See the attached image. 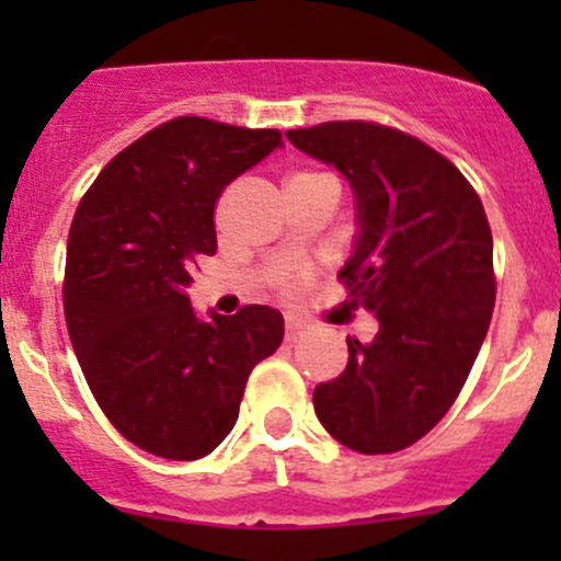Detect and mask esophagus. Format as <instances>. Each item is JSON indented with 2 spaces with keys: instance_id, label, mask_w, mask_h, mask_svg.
I'll return each mask as SVG.
<instances>
[{
  "instance_id": "34e87169",
  "label": "esophagus",
  "mask_w": 561,
  "mask_h": 561,
  "mask_svg": "<svg viewBox=\"0 0 561 561\" xmlns=\"http://www.w3.org/2000/svg\"><path fill=\"white\" fill-rule=\"evenodd\" d=\"M300 334H304V320H297V317H286V340L295 342Z\"/></svg>"
}]
</instances>
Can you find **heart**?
I'll list each match as a JSON object with an SVG mask.
<instances>
[{"mask_svg": "<svg viewBox=\"0 0 561 561\" xmlns=\"http://www.w3.org/2000/svg\"><path fill=\"white\" fill-rule=\"evenodd\" d=\"M314 176H325V173H306V171H300V173H295V176H291L289 182H297V180H314Z\"/></svg>", "mask_w": 561, "mask_h": 561, "instance_id": "obj_1", "label": "heart"}]
</instances>
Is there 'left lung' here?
Listing matches in <instances>:
<instances>
[{
	"label": "left lung",
	"instance_id": "left-lung-1",
	"mask_svg": "<svg viewBox=\"0 0 561 561\" xmlns=\"http://www.w3.org/2000/svg\"><path fill=\"white\" fill-rule=\"evenodd\" d=\"M291 146L345 173L359 238L340 284L379 317L348 336V365L314 388V413L362 455L408 449L458 399L492 323V227L453 162L413 134L370 121L286 131Z\"/></svg>",
	"mask_w": 561,
	"mask_h": 561
}]
</instances>
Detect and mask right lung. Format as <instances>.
I'll list each match as a JSON object with an SVG mask.
<instances>
[{"instance_id": "obj_1", "label": "right lung", "mask_w": 561, "mask_h": 561, "mask_svg": "<svg viewBox=\"0 0 561 561\" xmlns=\"http://www.w3.org/2000/svg\"><path fill=\"white\" fill-rule=\"evenodd\" d=\"M277 128L173 117L123 148L69 227L64 317L87 385L134 447L210 455L236 427L252 368L284 342L270 306L202 323L185 286L216 252L221 191L272 148Z\"/></svg>"}]
</instances>
